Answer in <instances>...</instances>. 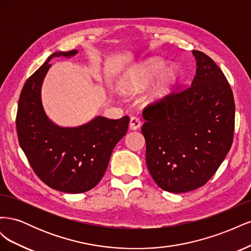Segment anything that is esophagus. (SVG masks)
<instances>
[{"label":"esophagus","instance_id":"esophagus-1","mask_svg":"<svg viewBox=\"0 0 251 251\" xmlns=\"http://www.w3.org/2000/svg\"><path fill=\"white\" fill-rule=\"evenodd\" d=\"M141 126V121L138 117H131L130 119V128L131 130H138V128Z\"/></svg>","mask_w":251,"mask_h":251}]
</instances>
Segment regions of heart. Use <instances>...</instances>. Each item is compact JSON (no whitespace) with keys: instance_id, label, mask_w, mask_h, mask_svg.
I'll return each instance as SVG.
<instances>
[{"instance_id":"1","label":"heart","mask_w":251,"mask_h":251,"mask_svg":"<svg viewBox=\"0 0 251 251\" xmlns=\"http://www.w3.org/2000/svg\"><path fill=\"white\" fill-rule=\"evenodd\" d=\"M165 68V63L159 58H151L146 63L136 66L128 70L121 80V90L126 93H139L147 89ZM179 72L171 67L166 70L154 87L148 93V100L151 102L162 101L168 97L176 85Z\"/></svg>"}]
</instances>
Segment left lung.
Listing matches in <instances>:
<instances>
[{"label":"left lung","instance_id":"obj_1","mask_svg":"<svg viewBox=\"0 0 251 251\" xmlns=\"http://www.w3.org/2000/svg\"><path fill=\"white\" fill-rule=\"evenodd\" d=\"M196 76L159 102L143 109L146 161L157 185L170 193L203 186L228 153L234 131V100L224 73L194 50Z\"/></svg>","mask_w":251,"mask_h":251}]
</instances>
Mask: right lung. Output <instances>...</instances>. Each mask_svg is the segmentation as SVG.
<instances>
[{
  "label": "right lung",
  "mask_w": 251,
  "mask_h": 251,
  "mask_svg": "<svg viewBox=\"0 0 251 251\" xmlns=\"http://www.w3.org/2000/svg\"><path fill=\"white\" fill-rule=\"evenodd\" d=\"M76 53H54L27 79L16 119L20 146L36 176L49 187L68 194L85 193L98 184L114 147L126 134L130 123L128 116H98L77 127H60L49 120L43 109L41 87L50 59Z\"/></svg>",
  "instance_id": "right-lung-1"
}]
</instances>
